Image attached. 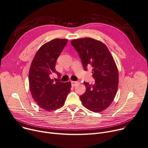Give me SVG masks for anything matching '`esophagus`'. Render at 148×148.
I'll list each match as a JSON object with an SVG mask.
<instances>
[{"mask_svg":"<svg viewBox=\"0 0 148 148\" xmlns=\"http://www.w3.org/2000/svg\"><path fill=\"white\" fill-rule=\"evenodd\" d=\"M78 84V82H75V81H71V85L72 86H75L76 84Z\"/></svg>","mask_w":148,"mask_h":148,"instance_id":"esophagus-1","label":"esophagus"}]
</instances>
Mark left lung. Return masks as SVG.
I'll return each instance as SVG.
<instances>
[{
    "label": "left lung",
    "mask_w": 148,
    "mask_h": 148,
    "mask_svg": "<svg viewBox=\"0 0 148 148\" xmlns=\"http://www.w3.org/2000/svg\"><path fill=\"white\" fill-rule=\"evenodd\" d=\"M79 55L83 68L92 67L95 82H84L86 92L80 96L83 106L94 112H101L112 102L119 85L117 66L106 46L92 38H82L71 41Z\"/></svg>",
    "instance_id": "obj_1"
}]
</instances>
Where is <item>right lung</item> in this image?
Returning a JSON list of instances; mask_svg holds the SVG:
<instances>
[{
  "label": "right lung",
  "instance_id": "add662e5",
  "mask_svg": "<svg viewBox=\"0 0 148 148\" xmlns=\"http://www.w3.org/2000/svg\"><path fill=\"white\" fill-rule=\"evenodd\" d=\"M67 39L55 38L42 45L36 52L29 71V90L37 105L46 111L61 108L71 90V82H53L55 64L67 43Z\"/></svg>",
  "mask_w": 148,
  "mask_h": 148
}]
</instances>
